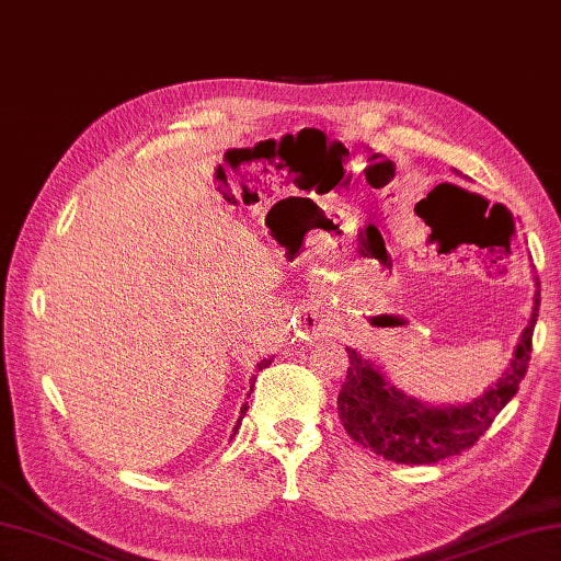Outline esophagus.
I'll return each instance as SVG.
<instances>
[{
  "instance_id": "obj_1",
  "label": "esophagus",
  "mask_w": 561,
  "mask_h": 561,
  "mask_svg": "<svg viewBox=\"0 0 561 561\" xmlns=\"http://www.w3.org/2000/svg\"><path fill=\"white\" fill-rule=\"evenodd\" d=\"M311 330H323V328H320V323H316Z\"/></svg>"
}]
</instances>
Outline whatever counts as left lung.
Returning <instances> with one entry per match:
<instances>
[{"mask_svg": "<svg viewBox=\"0 0 561 561\" xmlns=\"http://www.w3.org/2000/svg\"><path fill=\"white\" fill-rule=\"evenodd\" d=\"M538 311L540 282L535 277L530 323L520 332L514 359L496 383L462 404H428L416 400L392 386L380 366L364 359L359 350L347 347V380L337 396L344 432L359 446L404 465H432L468 450L518 392V383L528 371Z\"/></svg>", "mask_w": 561, "mask_h": 561, "instance_id": "8db88e82", "label": "left lung"}]
</instances>
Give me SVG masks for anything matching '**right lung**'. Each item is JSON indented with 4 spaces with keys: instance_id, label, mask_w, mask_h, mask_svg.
<instances>
[{
    "instance_id": "1",
    "label": "right lung",
    "mask_w": 561,
    "mask_h": 561,
    "mask_svg": "<svg viewBox=\"0 0 561 561\" xmlns=\"http://www.w3.org/2000/svg\"><path fill=\"white\" fill-rule=\"evenodd\" d=\"M270 364H272V356H270V359H262V362L257 364V371H262V368H267ZM250 380H253V383H255V376L250 378ZM250 392H253V388H250ZM250 392H248V398H250ZM245 412H248V402H245L243 408H241V420H243V416H245ZM241 420H238V424H236V428H233V434L238 432V426H241Z\"/></svg>"
}]
</instances>
